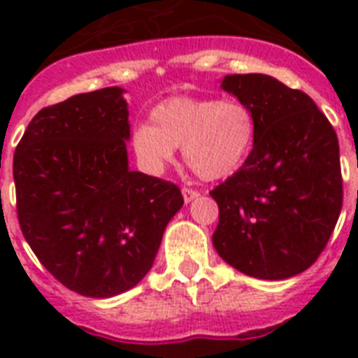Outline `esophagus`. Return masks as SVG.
I'll return each mask as SVG.
<instances>
[{
  "instance_id": "obj_1",
  "label": "esophagus",
  "mask_w": 358,
  "mask_h": 358,
  "mask_svg": "<svg viewBox=\"0 0 358 358\" xmlns=\"http://www.w3.org/2000/svg\"><path fill=\"white\" fill-rule=\"evenodd\" d=\"M182 195H184L185 202H191V201H195L196 196L201 195V193H199L196 189H191V187H184V189H182Z\"/></svg>"
}]
</instances>
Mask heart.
<instances>
[{
    "label": "heart",
    "instance_id": "obj_1",
    "mask_svg": "<svg viewBox=\"0 0 358 358\" xmlns=\"http://www.w3.org/2000/svg\"><path fill=\"white\" fill-rule=\"evenodd\" d=\"M150 124L135 126L129 148L148 174H162L182 146L187 167L202 180L234 174L252 150L256 122L245 103L202 96H171L156 103Z\"/></svg>",
    "mask_w": 358,
    "mask_h": 358
}]
</instances>
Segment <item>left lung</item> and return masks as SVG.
<instances>
[{
	"label": "left lung",
	"instance_id": "obj_1",
	"mask_svg": "<svg viewBox=\"0 0 358 358\" xmlns=\"http://www.w3.org/2000/svg\"><path fill=\"white\" fill-rule=\"evenodd\" d=\"M252 111L249 157L210 195L219 206L213 247L249 277L282 280L317 260L342 210L336 131L308 94L266 74L221 81Z\"/></svg>",
	"mask_w": 358,
	"mask_h": 358
}]
</instances>
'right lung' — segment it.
Segmentation results:
<instances>
[{
  "label": "right lung",
  "mask_w": 358,
  "mask_h": 358,
  "mask_svg": "<svg viewBox=\"0 0 358 358\" xmlns=\"http://www.w3.org/2000/svg\"><path fill=\"white\" fill-rule=\"evenodd\" d=\"M120 87L41 109L16 146V212L25 241L59 282L113 297L150 271L178 185L128 167Z\"/></svg>",
  "instance_id": "obj_1"
}]
</instances>
